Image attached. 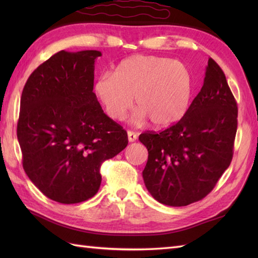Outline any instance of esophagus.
I'll return each instance as SVG.
<instances>
[{"label": "esophagus", "mask_w": 258, "mask_h": 258, "mask_svg": "<svg viewBox=\"0 0 258 258\" xmlns=\"http://www.w3.org/2000/svg\"><path fill=\"white\" fill-rule=\"evenodd\" d=\"M127 136H128V142H135L138 140V134L133 132V131H128Z\"/></svg>", "instance_id": "1"}]
</instances>
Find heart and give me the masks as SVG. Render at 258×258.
I'll return each instance as SVG.
<instances>
[{
    "label": "heart",
    "instance_id": "b5f03b06",
    "mask_svg": "<svg viewBox=\"0 0 258 258\" xmlns=\"http://www.w3.org/2000/svg\"><path fill=\"white\" fill-rule=\"evenodd\" d=\"M193 90L189 71L182 63L155 55L123 59L113 73L104 72L94 82V93L109 117L125 118L135 102V116L150 117L156 126H168L183 117Z\"/></svg>",
    "mask_w": 258,
    "mask_h": 258
}]
</instances>
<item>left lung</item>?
<instances>
[{
  "mask_svg": "<svg viewBox=\"0 0 258 258\" xmlns=\"http://www.w3.org/2000/svg\"><path fill=\"white\" fill-rule=\"evenodd\" d=\"M237 111L225 74L210 57L204 84L184 116L139 138L149 151L144 183L157 202L186 206L211 193L232 162Z\"/></svg>",
  "mask_w": 258,
  "mask_h": 258,
  "instance_id": "1",
  "label": "left lung"
}]
</instances>
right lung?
<instances>
[{"label":"right lung","mask_w":258,"mask_h":258,"mask_svg":"<svg viewBox=\"0 0 258 258\" xmlns=\"http://www.w3.org/2000/svg\"><path fill=\"white\" fill-rule=\"evenodd\" d=\"M100 51H59L27 79L18 140L27 176L43 194L76 204L100 188L102 163L128 143L127 133L97 102L94 63Z\"/></svg>","instance_id":"add662e5"}]
</instances>
